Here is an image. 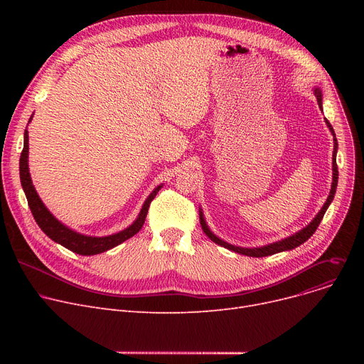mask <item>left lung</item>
Here are the masks:
<instances>
[{
	"label": "left lung",
	"instance_id": "8db88e82",
	"mask_svg": "<svg viewBox=\"0 0 364 364\" xmlns=\"http://www.w3.org/2000/svg\"><path fill=\"white\" fill-rule=\"evenodd\" d=\"M314 95L317 97V103H318V106H320V109H321V91H320L318 88H316V90H314ZM326 124H328L331 132L333 134V155H332V171H333L332 174H333V177H332V188H331V193H329L326 202H324L323 208L320 209V213L314 217V220H313L307 227H304L301 232H298V233H295V235H292V236H289V237H286V239L279 240V242H274V243H270V245H267V246H261V247H239V246H235V245H230V243H227V242L221 240V239L217 237L211 230H209L206 223H205V218H203V214H202V209H200V211H199V220H200V225H202V230L205 232V235H206L209 239H211L213 242L218 243L220 246L227 247V250H230V251L237 252V254H242V255H246V257H257V258H259V257H269V255H273V254H277V252L295 250L296 246L302 245L305 240H309V239L314 235V232L317 230V227H318L320 221L323 220L324 213H326V209L329 208L331 202L333 200L335 192H336V186H338V165H336L338 141H336V137H335V131H333V128H332V125H331V122H329L328 119H326Z\"/></svg>",
	"mask_w": 364,
	"mask_h": 364
}]
</instances>
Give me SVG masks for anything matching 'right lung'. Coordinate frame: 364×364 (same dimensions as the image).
I'll list each match as a JSON object with an SVG mask.
<instances>
[{
  "instance_id": "right-lung-1",
  "label": "right lung",
  "mask_w": 364,
  "mask_h": 364,
  "mask_svg": "<svg viewBox=\"0 0 364 364\" xmlns=\"http://www.w3.org/2000/svg\"><path fill=\"white\" fill-rule=\"evenodd\" d=\"M32 119V117H31ZM29 119V122H31ZM28 128V127H26ZM29 137H28V129H25V141H23V150L21 155V162H18V171H21V183L23 187V192L26 195L31 213L36 221V224L40 225L41 230L55 243H60L62 246H65L66 250L80 254V255H95V254H102L105 251L112 250V247L118 246L119 243L125 242L127 239L132 237L134 235H137L140 232V228L144 224L147 211L150 202L153 200V198L156 196V193L161 190L162 186H158L153 192L149 195V198L146 199L141 211L137 217V220L134 221L129 227H127L125 230L114 233L110 236H105V237H92V236H85L81 233H76L73 230H70L69 227H66L65 224H62L59 220L54 218L53 214L46 208V205L43 203V200L38 196L36 190L32 184L31 180V174H29V166H28V153H29Z\"/></svg>"
}]
</instances>
